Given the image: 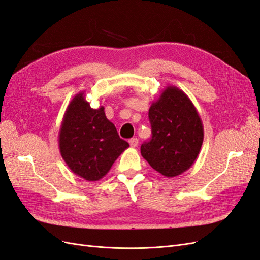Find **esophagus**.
Returning a JSON list of instances; mask_svg holds the SVG:
<instances>
[{"label": "esophagus", "mask_w": 260, "mask_h": 260, "mask_svg": "<svg viewBox=\"0 0 260 260\" xmlns=\"http://www.w3.org/2000/svg\"><path fill=\"white\" fill-rule=\"evenodd\" d=\"M129 144H130L131 147L135 148V147H137L138 144H139V140H138L137 138H132V139L129 140Z\"/></svg>", "instance_id": "obj_1"}]
</instances>
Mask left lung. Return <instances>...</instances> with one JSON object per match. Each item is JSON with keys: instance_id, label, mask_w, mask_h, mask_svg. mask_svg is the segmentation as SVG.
Instances as JSON below:
<instances>
[{"instance_id": "1", "label": "left lung", "mask_w": 260, "mask_h": 260, "mask_svg": "<svg viewBox=\"0 0 260 260\" xmlns=\"http://www.w3.org/2000/svg\"><path fill=\"white\" fill-rule=\"evenodd\" d=\"M152 139L141 155L160 175L174 178L190 169L204 140L202 119L192 101L177 86L164 89L148 109Z\"/></svg>"}]
</instances>
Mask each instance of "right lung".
Instances as JSON below:
<instances>
[{"instance_id": "1", "label": "right lung", "mask_w": 260, "mask_h": 260, "mask_svg": "<svg viewBox=\"0 0 260 260\" xmlns=\"http://www.w3.org/2000/svg\"><path fill=\"white\" fill-rule=\"evenodd\" d=\"M84 92L67 106L58 133L59 152L69 169L86 181H99L129 147L120 139L104 107L92 108Z\"/></svg>"}]
</instances>
